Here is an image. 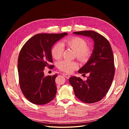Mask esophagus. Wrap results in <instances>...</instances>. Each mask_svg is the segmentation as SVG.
Masks as SVG:
<instances>
[{"label":"esophagus","mask_w":129,"mask_h":129,"mask_svg":"<svg viewBox=\"0 0 129 129\" xmlns=\"http://www.w3.org/2000/svg\"><path fill=\"white\" fill-rule=\"evenodd\" d=\"M62 74H63V76H64L66 79H69L70 77V76L69 75L67 74V73H63Z\"/></svg>","instance_id":"obj_1"}]
</instances>
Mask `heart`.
<instances>
[{
    "instance_id": "1",
    "label": "heart",
    "mask_w": 129,
    "mask_h": 129,
    "mask_svg": "<svg viewBox=\"0 0 129 129\" xmlns=\"http://www.w3.org/2000/svg\"><path fill=\"white\" fill-rule=\"evenodd\" d=\"M64 44L76 51L77 58L82 62L87 61L91 57L92 51L90 47L87 46L86 40L80 37H74L65 39ZM64 52V46L60 42H57L54 44L51 49V54L53 58L59 60ZM58 68L66 73H71L78 68V64L74 61L62 60L58 64Z\"/></svg>"
}]
</instances>
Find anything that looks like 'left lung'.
Listing matches in <instances>:
<instances>
[{
	"label": "left lung",
	"mask_w": 129,
	"mask_h": 129,
	"mask_svg": "<svg viewBox=\"0 0 129 129\" xmlns=\"http://www.w3.org/2000/svg\"><path fill=\"white\" fill-rule=\"evenodd\" d=\"M73 33L90 37L94 41L93 53L88 62L79 71V73H89L86 81L71 77L69 83L76 97L82 102L92 104L102 100L111 86L114 74V56L108 40L102 35L92 30Z\"/></svg>",
	"instance_id": "1"
}]
</instances>
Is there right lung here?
I'll return each instance as SVG.
<instances>
[{"instance_id": "right-lung-1", "label": "right lung", "mask_w": 129, "mask_h": 129, "mask_svg": "<svg viewBox=\"0 0 129 129\" xmlns=\"http://www.w3.org/2000/svg\"><path fill=\"white\" fill-rule=\"evenodd\" d=\"M67 35L38 34L22 46L18 60L19 83L22 92L31 103L44 105L56 96L57 87L55 79L57 74L45 77V67L53 68L51 48L59 40Z\"/></svg>"}]
</instances>
